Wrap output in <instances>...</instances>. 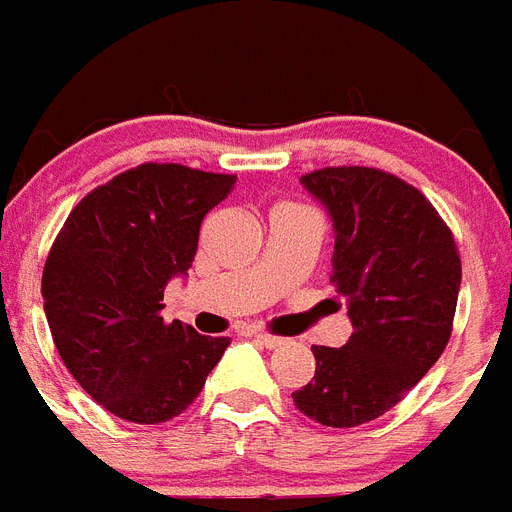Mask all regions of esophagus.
Segmentation results:
<instances>
[{
    "label": "esophagus",
    "mask_w": 512,
    "mask_h": 512,
    "mask_svg": "<svg viewBox=\"0 0 512 512\" xmlns=\"http://www.w3.org/2000/svg\"><path fill=\"white\" fill-rule=\"evenodd\" d=\"M252 339H255L257 344H263L265 350H276V347H281V344L286 342V339H281V336L265 334V331H255V334H252Z\"/></svg>",
    "instance_id": "34e87169"
}]
</instances>
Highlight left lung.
Listing matches in <instances>:
<instances>
[{
    "label": "left lung",
    "mask_w": 512,
    "mask_h": 512,
    "mask_svg": "<svg viewBox=\"0 0 512 512\" xmlns=\"http://www.w3.org/2000/svg\"><path fill=\"white\" fill-rule=\"evenodd\" d=\"M334 223L331 284L347 302L344 347H313V381L294 405L331 429L368 423L429 373L452 334L460 255L429 199L376 168L299 178Z\"/></svg>",
    "instance_id": "1"
}]
</instances>
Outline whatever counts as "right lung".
I'll return each mask as SVG.
<instances>
[{
	"label": "right lung",
	"instance_id": "1",
	"mask_svg": "<svg viewBox=\"0 0 512 512\" xmlns=\"http://www.w3.org/2000/svg\"><path fill=\"white\" fill-rule=\"evenodd\" d=\"M236 176L144 162L73 207L44 265L41 297L62 363L91 400L131 423L194 402L231 339L165 323V286L189 276L199 226Z\"/></svg>",
	"mask_w": 512,
	"mask_h": 512
}]
</instances>
